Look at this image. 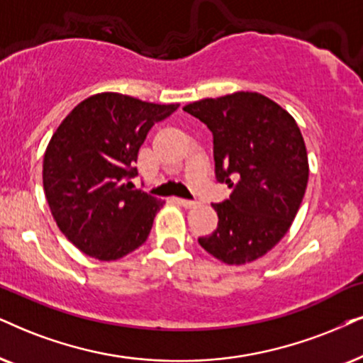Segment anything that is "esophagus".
<instances>
[{"label":"esophagus","mask_w":363,"mask_h":363,"mask_svg":"<svg viewBox=\"0 0 363 363\" xmlns=\"http://www.w3.org/2000/svg\"><path fill=\"white\" fill-rule=\"evenodd\" d=\"M176 203L179 204V206H182V208H196L197 206V203L196 201H189V199H181V197H176Z\"/></svg>","instance_id":"34e87169"}]
</instances>
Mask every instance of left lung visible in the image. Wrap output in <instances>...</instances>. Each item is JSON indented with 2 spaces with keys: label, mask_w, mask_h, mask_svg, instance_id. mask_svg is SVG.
I'll list each match as a JSON object with an SVG mask.
<instances>
[{
  "label": "left lung",
  "mask_w": 363,
  "mask_h": 363,
  "mask_svg": "<svg viewBox=\"0 0 363 363\" xmlns=\"http://www.w3.org/2000/svg\"><path fill=\"white\" fill-rule=\"evenodd\" d=\"M213 132L216 179L229 199L213 204L218 228L199 245L226 264L268 253L286 235L308 184L303 135L286 110L256 91L186 105Z\"/></svg>",
  "instance_id": "8db88e82"
}]
</instances>
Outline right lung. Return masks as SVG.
I'll list each match as a JSON object with an SVG mask.
<instances>
[{
	"instance_id": "1",
	"label": "right lung",
	"mask_w": 363,
	"mask_h": 363,
	"mask_svg": "<svg viewBox=\"0 0 363 363\" xmlns=\"http://www.w3.org/2000/svg\"><path fill=\"white\" fill-rule=\"evenodd\" d=\"M177 107L104 91L58 125L43 157V189L60 231L82 253L113 261L147 240L164 201L130 179L149 130Z\"/></svg>"
}]
</instances>
